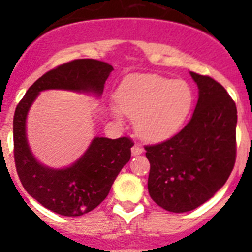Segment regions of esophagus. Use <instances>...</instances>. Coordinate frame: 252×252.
Listing matches in <instances>:
<instances>
[{
  "mask_svg": "<svg viewBox=\"0 0 252 252\" xmlns=\"http://www.w3.org/2000/svg\"><path fill=\"white\" fill-rule=\"evenodd\" d=\"M131 153H132L133 157H136V155H140V154L144 153V149L140 145H133L132 149H131Z\"/></svg>",
  "mask_w": 252,
  "mask_h": 252,
  "instance_id": "1",
  "label": "esophagus"
}]
</instances>
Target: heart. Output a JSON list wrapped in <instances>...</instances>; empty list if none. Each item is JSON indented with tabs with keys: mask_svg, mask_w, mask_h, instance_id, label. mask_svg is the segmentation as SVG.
<instances>
[{
	"mask_svg": "<svg viewBox=\"0 0 252 252\" xmlns=\"http://www.w3.org/2000/svg\"><path fill=\"white\" fill-rule=\"evenodd\" d=\"M193 91L184 81L160 75H135L120 84L111 115L122 122L125 115L135 119L142 140L160 142L179 131L193 106Z\"/></svg>",
	"mask_w": 252,
	"mask_h": 252,
	"instance_id": "1",
	"label": "heart"
}]
</instances>
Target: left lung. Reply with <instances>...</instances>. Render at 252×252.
Listing matches in <instances>:
<instances>
[{
    "label": "left lung",
    "mask_w": 252,
    "mask_h": 252,
    "mask_svg": "<svg viewBox=\"0 0 252 252\" xmlns=\"http://www.w3.org/2000/svg\"><path fill=\"white\" fill-rule=\"evenodd\" d=\"M198 87L192 119L175 136L146 146L149 194L165 211L183 213L209 201L224 186L236 160L237 110L211 77L190 72Z\"/></svg>",
    "instance_id": "8db88e82"
}]
</instances>
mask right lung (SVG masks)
<instances>
[{"label":"right lung","mask_w":252,"mask_h":252,"mask_svg":"<svg viewBox=\"0 0 252 252\" xmlns=\"http://www.w3.org/2000/svg\"><path fill=\"white\" fill-rule=\"evenodd\" d=\"M112 65L94 59H78L53 69L30 87L13 116V157L22 186L41 206L58 215L77 217L101 204L113 182L131 158L133 142L127 137L95 136L79 159L65 168H51L35 158L26 120L40 92L70 91L99 98Z\"/></svg>","instance_id":"1"}]
</instances>
